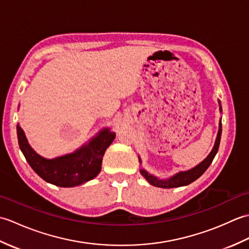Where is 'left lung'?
Returning a JSON list of instances; mask_svg holds the SVG:
<instances>
[{
    "label": "left lung",
    "mask_w": 249,
    "mask_h": 249,
    "mask_svg": "<svg viewBox=\"0 0 249 249\" xmlns=\"http://www.w3.org/2000/svg\"><path fill=\"white\" fill-rule=\"evenodd\" d=\"M218 105H219V111L223 112V109H221V104L218 100ZM220 137H221V118L219 120V128H218V133L217 137H216L215 143L212 151L210 152V154L206 156L204 160L198 163L197 166L189 169V170L186 171H179L176 174H173L172 177L169 178H158L157 177L153 176V174L149 173L146 170H144L143 168L140 169V173L142 174L147 182H149L153 186L156 187H160V188H174V187H181V186H186V185L193 183L196 179L199 178L206 169L209 168V166L212 163L214 157L216 155V153L218 151L219 143H220ZM139 162L141 165V158L139 156Z\"/></svg>",
    "instance_id": "8db88e82"
}]
</instances>
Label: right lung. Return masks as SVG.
Wrapping results in <instances>:
<instances>
[{
	"instance_id": "1",
	"label": "right lung",
	"mask_w": 249,
	"mask_h": 249,
	"mask_svg": "<svg viewBox=\"0 0 249 249\" xmlns=\"http://www.w3.org/2000/svg\"><path fill=\"white\" fill-rule=\"evenodd\" d=\"M17 136L26 161L41 178L59 187H75L98 176L104 154L113 142L115 133L110 128H104L76 151L51 160L37 154L19 124Z\"/></svg>"
}]
</instances>
